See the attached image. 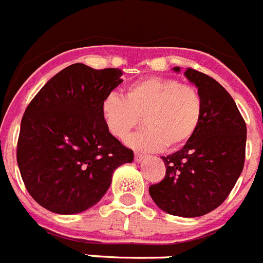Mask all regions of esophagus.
Here are the masks:
<instances>
[{
    "label": "esophagus",
    "instance_id": "1",
    "mask_svg": "<svg viewBox=\"0 0 263 263\" xmlns=\"http://www.w3.org/2000/svg\"><path fill=\"white\" fill-rule=\"evenodd\" d=\"M145 158H146V156H143V154H141V153H136V156H134L136 162H141V161H143Z\"/></svg>",
    "mask_w": 263,
    "mask_h": 263
}]
</instances>
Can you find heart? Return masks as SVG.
<instances>
[{"mask_svg":"<svg viewBox=\"0 0 263 263\" xmlns=\"http://www.w3.org/2000/svg\"><path fill=\"white\" fill-rule=\"evenodd\" d=\"M107 129L125 141L142 121L141 132L130 138V145L140 150L178 147L193 138L201 125L203 101L198 89L176 78L147 77L125 90V98L107 94L101 105Z\"/></svg>","mask_w":263,"mask_h":263,"instance_id":"b5f03b06","label":"heart"}]
</instances>
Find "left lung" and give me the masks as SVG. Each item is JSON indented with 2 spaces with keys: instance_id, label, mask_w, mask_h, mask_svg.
I'll return each mask as SVG.
<instances>
[{
  "instance_id": "obj_1",
  "label": "left lung",
  "mask_w": 263,
  "mask_h": 263,
  "mask_svg": "<svg viewBox=\"0 0 263 263\" xmlns=\"http://www.w3.org/2000/svg\"><path fill=\"white\" fill-rule=\"evenodd\" d=\"M185 76L203 101L201 125L182 149L162 157L165 178L150 186L149 193L163 212L192 218L218 208L234 187L243 169L246 123L232 96L214 78L192 67Z\"/></svg>"
}]
</instances>
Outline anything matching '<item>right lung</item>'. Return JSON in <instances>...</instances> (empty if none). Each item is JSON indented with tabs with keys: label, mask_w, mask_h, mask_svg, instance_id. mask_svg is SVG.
<instances>
[{
	"label": "right lung",
	"mask_w": 263,
	"mask_h": 263,
	"mask_svg": "<svg viewBox=\"0 0 263 263\" xmlns=\"http://www.w3.org/2000/svg\"><path fill=\"white\" fill-rule=\"evenodd\" d=\"M120 69L65 67L44 85L25 110L17 163L29 194L57 214L94 206L114 170L133 162V150L110 134L101 105L122 82Z\"/></svg>",
	"instance_id": "add662e5"
}]
</instances>
